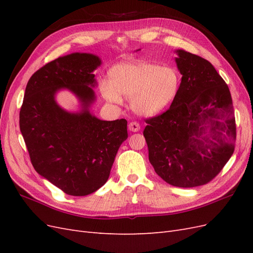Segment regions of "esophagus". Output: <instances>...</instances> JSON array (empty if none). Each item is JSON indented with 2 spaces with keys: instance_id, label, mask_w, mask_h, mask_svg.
<instances>
[{
  "instance_id": "esophagus-1",
  "label": "esophagus",
  "mask_w": 253,
  "mask_h": 253,
  "mask_svg": "<svg viewBox=\"0 0 253 253\" xmlns=\"http://www.w3.org/2000/svg\"><path fill=\"white\" fill-rule=\"evenodd\" d=\"M128 129L131 132H138L140 129V126L138 122H131V124L128 125Z\"/></svg>"
}]
</instances>
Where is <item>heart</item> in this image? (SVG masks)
Masks as SVG:
<instances>
[{
    "mask_svg": "<svg viewBox=\"0 0 253 253\" xmlns=\"http://www.w3.org/2000/svg\"><path fill=\"white\" fill-rule=\"evenodd\" d=\"M181 77L177 68L147 61L121 62L109 71V79L99 85L102 97L120 105L124 97H131V108L144 117L155 116L174 102L178 95Z\"/></svg>",
    "mask_w": 253,
    "mask_h": 253,
    "instance_id": "1",
    "label": "heart"
}]
</instances>
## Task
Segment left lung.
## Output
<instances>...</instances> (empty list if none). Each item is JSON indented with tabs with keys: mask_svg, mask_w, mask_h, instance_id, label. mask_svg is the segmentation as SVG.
I'll list each match as a JSON object with an SVG mask.
<instances>
[{
	"mask_svg": "<svg viewBox=\"0 0 253 253\" xmlns=\"http://www.w3.org/2000/svg\"><path fill=\"white\" fill-rule=\"evenodd\" d=\"M175 52L178 95L167 112L145 121L143 136L159 177L193 188L215 177L232 156L234 111L228 85L209 61L183 49Z\"/></svg>",
	"mask_w": 253,
	"mask_h": 253,
	"instance_id": "obj_1",
	"label": "left lung"
}]
</instances>
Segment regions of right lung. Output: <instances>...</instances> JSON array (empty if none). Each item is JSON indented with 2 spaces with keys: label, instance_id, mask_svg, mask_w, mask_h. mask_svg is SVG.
I'll return each instance as SVG.
<instances>
[{
  "label": "right lung",
  "instance_id": "obj_1",
  "mask_svg": "<svg viewBox=\"0 0 253 253\" xmlns=\"http://www.w3.org/2000/svg\"><path fill=\"white\" fill-rule=\"evenodd\" d=\"M94 53L73 52L44 65L30 77L20 111V129L35 170L68 195L85 196L109 179L127 121H105L91 112L96 102ZM68 90L80 109L67 111L56 94Z\"/></svg>",
  "mask_w": 253,
  "mask_h": 253
}]
</instances>
